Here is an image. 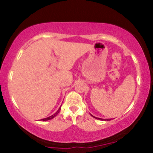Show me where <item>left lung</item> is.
<instances>
[{"instance_id": "obj_1", "label": "left lung", "mask_w": 153, "mask_h": 153, "mask_svg": "<svg viewBox=\"0 0 153 153\" xmlns=\"http://www.w3.org/2000/svg\"><path fill=\"white\" fill-rule=\"evenodd\" d=\"M90 115H91V116H92V117H94V118H96V119L102 120V121H110V120H111V119H112V118H111V119H110V118H109V119H103V118H97V117H95V116H92V114H90Z\"/></svg>"}]
</instances>
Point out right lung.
I'll return each mask as SVG.
<instances>
[{
  "label": "right lung",
  "instance_id": "obj_1",
  "mask_svg": "<svg viewBox=\"0 0 153 153\" xmlns=\"http://www.w3.org/2000/svg\"><path fill=\"white\" fill-rule=\"evenodd\" d=\"M60 111H61V108H59V109H58V111H56V112L55 113V114H54L53 115H52V116H49V117H48V118H42V119H41V121H48V120H51V119H52V118H53L54 117H56V116H57L58 113L60 112Z\"/></svg>",
  "mask_w": 153,
  "mask_h": 153
}]
</instances>
